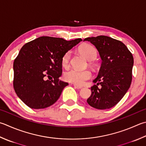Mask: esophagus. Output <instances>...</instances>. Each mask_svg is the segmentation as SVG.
Returning <instances> with one entry per match:
<instances>
[{
    "mask_svg": "<svg viewBox=\"0 0 146 146\" xmlns=\"http://www.w3.org/2000/svg\"><path fill=\"white\" fill-rule=\"evenodd\" d=\"M74 86L76 88H77V89H81V88H82V86H79V85H78V84H74Z\"/></svg>",
    "mask_w": 146,
    "mask_h": 146,
    "instance_id": "34e87169",
    "label": "esophagus"
}]
</instances>
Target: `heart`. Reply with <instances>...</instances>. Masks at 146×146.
I'll list each match as a JSON object with an SVG mask.
<instances>
[{
	"label": "heart",
	"instance_id": "1",
	"mask_svg": "<svg viewBox=\"0 0 146 146\" xmlns=\"http://www.w3.org/2000/svg\"><path fill=\"white\" fill-rule=\"evenodd\" d=\"M79 51L87 60H93L97 56V49L90 44L81 46ZM71 51H68L64 54L62 58V65L65 68H67L70 65ZM92 76V72L89 70H79L72 68L64 74V79L66 81L75 84L82 85L86 81L89 80Z\"/></svg>",
	"mask_w": 146,
	"mask_h": 146
}]
</instances>
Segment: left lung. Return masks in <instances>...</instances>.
Returning a JSON list of instances; mask_svg holds the SVG:
<instances>
[{
	"label": "left lung",
	"instance_id": "left-lung-1",
	"mask_svg": "<svg viewBox=\"0 0 146 146\" xmlns=\"http://www.w3.org/2000/svg\"><path fill=\"white\" fill-rule=\"evenodd\" d=\"M84 40L95 46L102 60L98 76L93 80L97 84L91 87L92 94L87 102L97 109H110L121 100L130 86L133 55L122 42L108 36L87 37Z\"/></svg>",
	"mask_w": 146,
	"mask_h": 146
}]
</instances>
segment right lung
<instances>
[{
    "label": "right lung",
    "mask_w": 146,
    "mask_h": 146,
    "mask_svg": "<svg viewBox=\"0 0 146 146\" xmlns=\"http://www.w3.org/2000/svg\"><path fill=\"white\" fill-rule=\"evenodd\" d=\"M81 40L42 36L21 48L13 64V87L27 106L44 109L56 102L68 84L59 79L62 73V57Z\"/></svg>",
    "instance_id": "right-lung-1"
}]
</instances>
